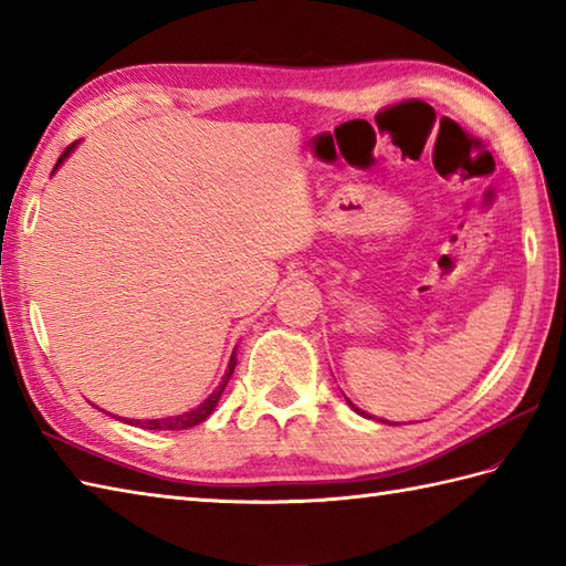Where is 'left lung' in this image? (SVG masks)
Instances as JSON below:
<instances>
[{
    "instance_id": "obj_1",
    "label": "left lung",
    "mask_w": 566,
    "mask_h": 566,
    "mask_svg": "<svg viewBox=\"0 0 566 566\" xmlns=\"http://www.w3.org/2000/svg\"><path fill=\"white\" fill-rule=\"evenodd\" d=\"M345 401H347V403H350V408H353V411H355V413H359V416H365V418H371L369 413H365V411H359V408H357V406H355V403H353L350 399H345ZM375 420H379V423H389V420H384V418H375ZM389 426H396V423H389Z\"/></svg>"
}]
</instances>
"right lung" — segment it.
Instances as JSON below:
<instances>
[{
	"instance_id": "1",
	"label": "right lung",
	"mask_w": 566,
	"mask_h": 566,
	"mask_svg": "<svg viewBox=\"0 0 566 566\" xmlns=\"http://www.w3.org/2000/svg\"><path fill=\"white\" fill-rule=\"evenodd\" d=\"M72 150H75V143H72V146H67L65 153L60 155L55 170H57L60 165H63V160L67 158ZM233 369H235V350H233L231 359H228V369H226V375H223L219 387H216L213 394H209V399H203L197 408H191V411H185V413H179V416H167V418H150V420H128L126 418V423L128 426H138V428H148V430H187V428H195V426L203 423V420H207L213 413L216 403H219L228 379L233 377ZM118 420H122V418H118Z\"/></svg>"
}]
</instances>
